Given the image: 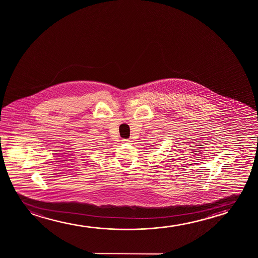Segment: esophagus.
Wrapping results in <instances>:
<instances>
[{"label": "esophagus", "instance_id": "1", "mask_svg": "<svg viewBox=\"0 0 258 258\" xmlns=\"http://www.w3.org/2000/svg\"><path fill=\"white\" fill-rule=\"evenodd\" d=\"M122 142L123 143H127V144H131V139H122Z\"/></svg>", "mask_w": 258, "mask_h": 258}]
</instances>
